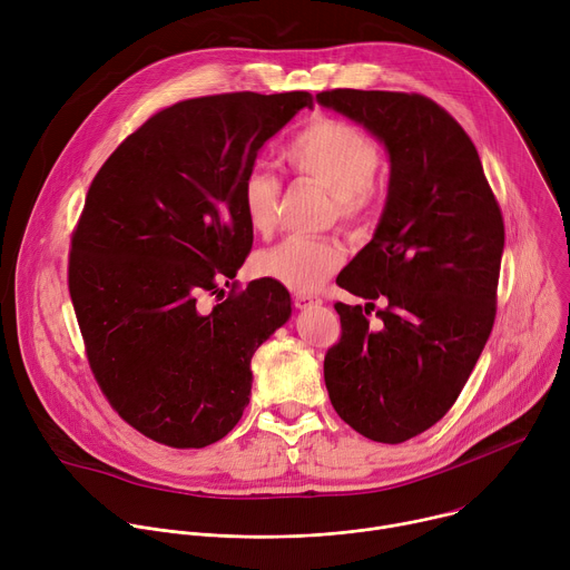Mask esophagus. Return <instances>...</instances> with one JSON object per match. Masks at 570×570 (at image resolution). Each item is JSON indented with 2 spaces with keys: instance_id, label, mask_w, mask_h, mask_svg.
Masks as SVG:
<instances>
[{
  "instance_id": "esophagus-1",
  "label": "esophagus",
  "mask_w": 570,
  "mask_h": 570,
  "mask_svg": "<svg viewBox=\"0 0 570 570\" xmlns=\"http://www.w3.org/2000/svg\"><path fill=\"white\" fill-rule=\"evenodd\" d=\"M293 302H295L297 308H308V306L322 304V297L315 295V293H297V295L293 297Z\"/></svg>"
}]
</instances>
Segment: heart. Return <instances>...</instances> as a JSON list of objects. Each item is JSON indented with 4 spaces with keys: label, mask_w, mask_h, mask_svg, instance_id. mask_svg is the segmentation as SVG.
<instances>
[{
    "label": "heart",
    "mask_w": 570,
    "mask_h": 570,
    "mask_svg": "<svg viewBox=\"0 0 570 570\" xmlns=\"http://www.w3.org/2000/svg\"><path fill=\"white\" fill-rule=\"evenodd\" d=\"M284 159L293 174L332 191V218L347 227H361L372 218L379 205L374 174L381 148L367 132L343 119L313 117L293 135ZM238 198L248 225L262 236L273 234L279 220L282 180L264 167H253L243 176ZM343 257L338 238L288 236L255 257V271L291 291L308 293L334 275Z\"/></svg>",
    "instance_id": "b5f03b06"
}]
</instances>
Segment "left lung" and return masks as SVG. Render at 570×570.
Returning <instances> with one entry per match:
<instances>
[{"instance_id": "1", "label": "left lung", "mask_w": 570, "mask_h": 570, "mask_svg": "<svg viewBox=\"0 0 570 570\" xmlns=\"http://www.w3.org/2000/svg\"><path fill=\"white\" fill-rule=\"evenodd\" d=\"M317 101L372 130L390 153L374 238L336 284L341 338L324 354L332 405L383 444L438 424L460 396L497 320L505 225L464 128L415 92L327 90ZM379 323L368 324L373 299Z\"/></svg>"}]
</instances>
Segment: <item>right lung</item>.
I'll use <instances>...</instances> for the list:
<instances>
[{
	"mask_svg": "<svg viewBox=\"0 0 570 570\" xmlns=\"http://www.w3.org/2000/svg\"><path fill=\"white\" fill-rule=\"evenodd\" d=\"M311 106L308 92L178 101L130 132L90 185L69 297L104 396L157 444L225 438L250 401L253 354L291 315L279 282H234L253 250L238 189L266 139Z\"/></svg>",
	"mask_w": 570,
	"mask_h": 570,
	"instance_id": "add662e5",
	"label": "right lung"
}]
</instances>
